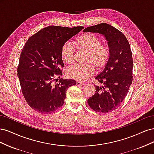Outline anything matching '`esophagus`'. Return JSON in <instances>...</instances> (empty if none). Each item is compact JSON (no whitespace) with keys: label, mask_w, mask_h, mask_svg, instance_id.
<instances>
[{"label":"esophagus","mask_w":154,"mask_h":154,"mask_svg":"<svg viewBox=\"0 0 154 154\" xmlns=\"http://www.w3.org/2000/svg\"><path fill=\"white\" fill-rule=\"evenodd\" d=\"M76 85H78V86H82V85H84V83H83V82L77 81L76 82Z\"/></svg>","instance_id":"1"}]
</instances>
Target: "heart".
I'll list each match as a JSON object with an SVG mask.
<instances>
[{
  "instance_id": "b5f03b06",
  "label": "heart",
  "mask_w": 154,
  "mask_h": 154,
  "mask_svg": "<svg viewBox=\"0 0 154 154\" xmlns=\"http://www.w3.org/2000/svg\"><path fill=\"white\" fill-rule=\"evenodd\" d=\"M76 44L79 49L87 53L85 66L75 64L66 70L69 78L77 81H85L94 73V67L97 70L103 69L109 59L110 51L105 45H101V40L92 34H85L76 40ZM61 58L67 64H71L74 61V48L71 42H66L62 48Z\"/></svg>"
}]
</instances>
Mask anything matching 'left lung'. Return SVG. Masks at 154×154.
Wrapping results in <instances>:
<instances>
[{"label":"left lung","instance_id":"obj_1","mask_svg":"<svg viewBox=\"0 0 154 154\" xmlns=\"http://www.w3.org/2000/svg\"><path fill=\"white\" fill-rule=\"evenodd\" d=\"M83 31L103 35L107 41L109 61L95 78L101 85H95L96 93L87 103L96 112L108 113L122 104L132 82L133 60L130 44L122 32L106 23L88 27Z\"/></svg>","mask_w":154,"mask_h":154}]
</instances>
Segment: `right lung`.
<instances>
[{
    "instance_id": "1",
    "label": "right lung",
    "mask_w": 154,
    "mask_h": 154,
    "mask_svg": "<svg viewBox=\"0 0 154 154\" xmlns=\"http://www.w3.org/2000/svg\"><path fill=\"white\" fill-rule=\"evenodd\" d=\"M82 29V26L46 27L31 36L23 48L17 75L26 102L38 112L50 114L60 108L68 88L76 85V81L71 79L61 78L57 84L53 82L57 80L56 75L62 74V46Z\"/></svg>"
}]
</instances>
